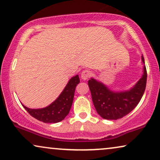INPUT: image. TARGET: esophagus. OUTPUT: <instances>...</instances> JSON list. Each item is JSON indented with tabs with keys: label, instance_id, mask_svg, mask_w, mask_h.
Listing matches in <instances>:
<instances>
[{
	"label": "esophagus",
	"instance_id": "34e87169",
	"mask_svg": "<svg viewBox=\"0 0 160 160\" xmlns=\"http://www.w3.org/2000/svg\"><path fill=\"white\" fill-rule=\"evenodd\" d=\"M92 74V72L90 70L88 69H86L84 71H82V72L81 73V78L82 80H87L88 79Z\"/></svg>",
	"mask_w": 160,
	"mask_h": 160
}]
</instances>
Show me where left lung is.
<instances>
[{"instance_id": "1", "label": "left lung", "mask_w": 160, "mask_h": 160, "mask_svg": "<svg viewBox=\"0 0 160 160\" xmlns=\"http://www.w3.org/2000/svg\"><path fill=\"white\" fill-rule=\"evenodd\" d=\"M145 63L143 56H141ZM147 72L143 67V74L133 88L129 91L114 92L95 79L91 78L88 84L96 110L102 118L117 120L129 113L139 103L146 86Z\"/></svg>"}]
</instances>
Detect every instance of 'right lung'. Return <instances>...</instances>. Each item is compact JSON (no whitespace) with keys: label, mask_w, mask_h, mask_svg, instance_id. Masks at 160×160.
Instances as JSON below:
<instances>
[{"label":"right lung","mask_w":160,"mask_h":160,"mask_svg":"<svg viewBox=\"0 0 160 160\" xmlns=\"http://www.w3.org/2000/svg\"><path fill=\"white\" fill-rule=\"evenodd\" d=\"M80 82V78L76 75L70 79L60 96L48 107L41 109H31L22 106L28 112L44 123H58L64 119L69 114L74 99V91Z\"/></svg>","instance_id":"1"}]
</instances>
